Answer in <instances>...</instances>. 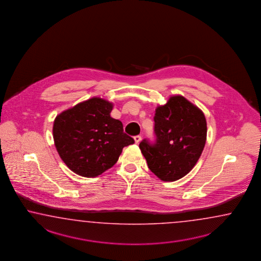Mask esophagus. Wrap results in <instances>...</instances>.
Wrapping results in <instances>:
<instances>
[{"mask_svg":"<svg viewBox=\"0 0 261 261\" xmlns=\"http://www.w3.org/2000/svg\"><path fill=\"white\" fill-rule=\"evenodd\" d=\"M134 140H135V142L138 144V143H140V141L141 140V137H140V136H135V137H134Z\"/></svg>","mask_w":261,"mask_h":261,"instance_id":"esophagus-1","label":"esophagus"}]
</instances>
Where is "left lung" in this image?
Masks as SVG:
<instances>
[{
	"instance_id": "8db88e82",
	"label": "left lung",
	"mask_w": 261,
	"mask_h": 261,
	"mask_svg": "<svg viewBox=\"0 0 261 261\" xmlns=\"http://www.w3.org/2000/svg\"><path fill=\"white\" fill-rule=\"evenodd\" d=\"M153 143L143 140L140 149L151 172L165 182L176 181L191 172L206 140L203 111L181 95L170 97L154 114Z\"/></svg>"
}]
</instances>
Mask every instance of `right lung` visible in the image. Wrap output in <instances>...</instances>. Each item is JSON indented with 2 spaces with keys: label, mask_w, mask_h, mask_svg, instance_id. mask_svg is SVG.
I'll return each instance as SVG.
<instances>
[{
  "label": "right lung",
  "mask_w": 261,
  "mask_h": 261,
  "mask_svg": "<svg viewBox=\"0 0 261 261\" xmlns=\"http://www.w3.org/2000/svg\"><path fill=\"white\" fill-rule=\"evenodd\" d=\"M113 103L99 97L79 102L54 121L55 145L64 163L84 177H96L118 161L135 140L110 112Z\"/></svg>",
  "instance_id": "1"
}]
</instances>
